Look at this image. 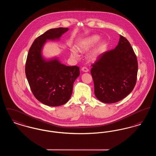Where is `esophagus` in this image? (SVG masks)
I'll use <instances>...</instances> for the list:
<instances>
[{"instance_id":"1","label":"esophagus","mask_w":156,"mask_h":156,"mask_svg":"<svg viewBox=\"0 0 156 156\" xmlns=\"http://www.w3.org/2000/svg\"><path fill=\"white\" fill-rule=\"evenodd\" d=\"M82 71H83V72H84V73H87V72H88L89 71V69L87 68V67H82L81 69Z\"/></svg>"}]
</instances>
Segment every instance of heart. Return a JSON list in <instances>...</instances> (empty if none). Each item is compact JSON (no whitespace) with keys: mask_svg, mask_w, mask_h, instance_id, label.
<instances>
[{"mask_svg":"<svg viewBox=\"0 0 156 156\" xmlns=\"http://www.w3.org/2000/svg\"><path fill=\"white\" fill-rule=\"evenodd\" d=\"M101 37L98 35H92L89 37H86L78 41L75 47L80 52H85L89 50L94 45L96 44L99 41ZM106 45V43L104 41H101L97 46L88 54V58L91 61H96L101 54L103 52ZM76 49V50H77ZM75 48H72L70 50V55L73 58L78 57V52Z\"/></svg>","mask_w":156,"mask_h":156,"instance_id":"b5f03b06","label":"heart"}]
</instances>
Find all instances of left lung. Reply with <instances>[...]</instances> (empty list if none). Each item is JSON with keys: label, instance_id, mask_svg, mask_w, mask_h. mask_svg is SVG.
I'll return each instance as SVG.
<instances>
[{"label": "left lung", "instance_id": "8db88e82", "mask_svg": "<svg viewBox=\"0 0 156 156\" xmlns=\"http://www.w3.org/2000/svg\"><path fill=\"white\" fill-rule=\"evenodd\" d=\"M94 92L105 104L119 102L133 90L138 64L133 50L125 37L120 36L115 48L104 52L92 65Z\"/></svg>", "mask_w": 156, "mask_h": 156}]
</instances>
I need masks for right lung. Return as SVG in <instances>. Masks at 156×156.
I'll return each instance as SVG.
<instances>
[{
    "mask_svg": "<svg viewBox=\"0 0 156 156\" xmlns=\"http://www.w3.org/2000/svg\"><path fill=\"white\" fill-rule=\"evenodd\" d=\"M69 30L58 27L47 30L37 37L27 55L25 72L34 96L42 104L58 106L67 103L73 93V84L80 76V67L66 66L57 57L45 59L42 50L47 40H59Z\"/></svg>",
    "mask_w": 156,
    "mask_h": 156,
    "instance_id": "1",
    "label": "right lung"
}]
</instances>
